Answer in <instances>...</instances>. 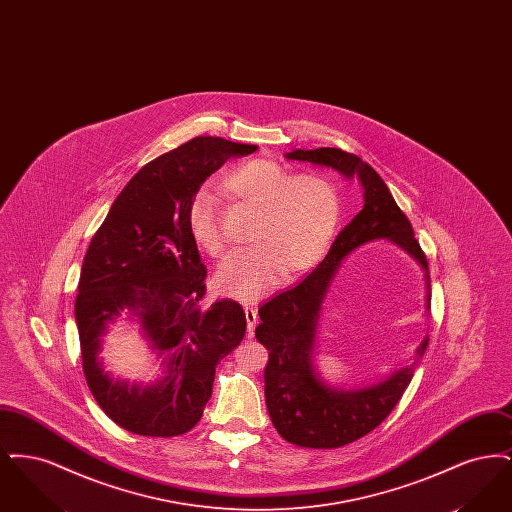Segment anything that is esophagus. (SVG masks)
Segmentation results:
<instances>
[{
  "label": "esophagus",
  "mask_w": 512,
  "mask_h": 512,
  "mask_svg": "<svg viewBox=\"0 0 512 512\" xmlns=\"http://www.w3.org/2000/svg\"><path fill=\"white\" fill-rule=\"evenodd\" d=\"M245 320H247V332H249V336H253V330H255V326H257V309L255 307H249V305H245Z\"/></svg>",
  "instance_id": "esophagus-1"
}]
</instances>
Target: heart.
Returning a JSON list of instances; mask_svg holds the SVG:
<instances>
[{
	"instance_id": "heart-1",
	"label": "heart",
	"mask_w": 512,
	"mask_h": 512,
	"mask_svg": "<svg viewBox=\"0 0 512 512\" xmlns=\"http://www.w3.org/2000/svg\"><path fill=\"white\" fill-rule=\"evenodd\" d=\"M222 188L257 213L251 226L255 244L230 259L215 276V286L224 295L242 301L259 299L284 270L297 274L318 263L336 234L340 194L322 174H292L274 161L253 159L226 172ZM188 230L209 257L226 255L211 190L201 188L192 195Z\"/></svg>"
}]
</instances>
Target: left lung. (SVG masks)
<instances>
[{
	"label": "left lung",
	"instance_id": "1",
	"mask_svg": "<svg viewBox=\"0 0 512 512\" xmlns=\"http://www.w3.org/2000/svg\"><path fill=\"white\" fill-rule=\"evenodd\" d=\"M286 157L330 167L345 178H357L365 190V207L341 230L322 263L292 290L278 293L261 305V324L255 328V338L268 349L265 397L278 434L299 447L336 449L363 438L386 420L411 384L414 366L424 355L428 340L418 345L413 365L401 366L378 384L359 390L326 386L313 366V347L330 282L345 255L366 242L386 238L426 270V299L430 301L428 259L386 182L363 159L336 147L295 149Z\"/></svg>",
	"mask_w": 512,
	"mask_h": 512
}]
</instances>
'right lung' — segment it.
I'll list each match as a JSON object with an SVG mask.
<instances>
[{
    "label": "right lung",
    "mask_w": 512,
    "mask_h": 512,
    "mask_svg": "<svg viewBox=\"0 0 512 512\" xmlns=\"http://www.w3.org/2000/svg\"><path fill=\"white\" fill-rule=\"evenodd\" d=\"M255 149L197 136L153 159L113 201L86 251L74 303L84 376L103 413L132 434L190 432L211 397L217 363L244 340L240 303L201 305L207 270L188 230V205L230 157ZM121 314L164 357L168 372L153 387L113 381L97 361L98 338Z\"/></svg>",
    "instance_id": "add662e5"
}]
</instances>
